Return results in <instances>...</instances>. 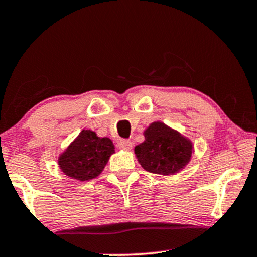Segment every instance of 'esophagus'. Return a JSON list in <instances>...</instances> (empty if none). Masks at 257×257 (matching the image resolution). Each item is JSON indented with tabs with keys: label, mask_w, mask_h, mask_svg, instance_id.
<instances>
[{
	"label": "esophagus",
	"mask_w": 257,
	"mask_h": 257,
	"mask_svg": "<svg viewBox=\"0 0 257 257\" xmlns=\"http://www.w3.org/2000/svg\"><path fill=\"white\" fill-rule=\"evenodd\" d=\"M118 148L123 149V151H131L133 148V144L128 140H122V141L118 142Z\"/></svg>",
	"instance_id": "34e87169"
}]
</instances>
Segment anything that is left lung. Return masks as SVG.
<instances>
[{"instance_id": "left-lung-1", "label": "left lung", "mask_w": 257, "mask_h": 257, "mask_svg": "<svg viewBox=\"0 0 257 257\" xmlns=\"http://www.w3.org/2000/svg\"><path fill=\"white\" fill-rule=\"evenodd\" d=\"M144 135L145 141L134 151L139 164L147 172L173 175L191 161L194 152L192 141L165 123H151Z\"/></svg>"}]
</instances>
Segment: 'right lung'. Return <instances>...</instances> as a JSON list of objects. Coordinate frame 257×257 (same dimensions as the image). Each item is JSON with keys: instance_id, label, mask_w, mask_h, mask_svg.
I'll list each match as a JSON object with an SVG mask.
<instances>
[{"instance_id": "add662e5", "label": "right lung", "mask_w": 257, "mask_h": 257, "mask_svg": "<svg viewBox=\"0 0 257 257\" xmlns=\"http://www.w3.org/2000/svg\"><path fill=\"white\" fill-rule=\"evenodd\" d=\"M115 146L109 138H99L95 132L83 129L58 158L61 172L71 179L87 181L102 173Z\"/></svg>"}]
</instances>
